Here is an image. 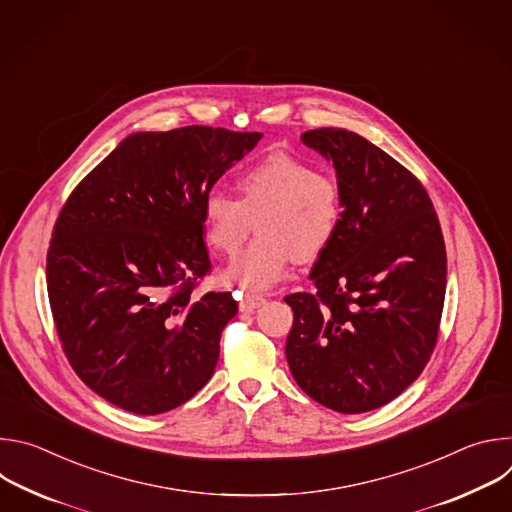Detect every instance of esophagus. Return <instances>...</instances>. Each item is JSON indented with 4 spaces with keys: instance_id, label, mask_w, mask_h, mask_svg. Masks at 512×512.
Returning <instances> with one entry per match:
<instances>
[{
    "instance_id": "34e87169",
    "label": "esophagus",
    "mask_w": 512,
    "mask_h": 512,
    "mask_svg": "<svg viewBox=\"0 0 512 512\" xmlns=\"http://www.w3.org/2000/svg\"><path fill=\"white\" fill-rule=\"evenodd\" d=\"M261 304H265V298L263 296H253V294H247L241 302H239V308H241V312H247V314H251V312H255Z\"/></svg>"
}]
</instances>
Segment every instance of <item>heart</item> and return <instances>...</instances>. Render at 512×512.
<instances>
[{"instance_id":"heart-1","label":"heart","mask_w":512,"mask_h":512,"mask_svg":"<svg viewBox=\"0 0 512 512\" xmlns=\"http://www.w3.org/2000/svg\"><path fill=\"white\" fill-rule=\"evenodd\" d=\"M237 190L239 200L210 190L202 200V225L212 249L233 255L255 221L259 237L223 273L247 291L271 287L294 257L318 259L340 229V182L298 156L269 154L239 174Z\"/></svg>"}]
</instances>
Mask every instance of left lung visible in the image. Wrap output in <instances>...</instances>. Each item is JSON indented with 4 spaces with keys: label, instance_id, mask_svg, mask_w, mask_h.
<instances>
[{
    "label": "left lung",
    "instance_id": "left-lung-1",
    "mask_svg": "<svg viewBox=\"0 0 512 512\" xmlns=\"http://www.w3.org/2000/svg\"><path fill=\"white\" fill-rule=\"evenodd\" d=\"M336 170L342 221L291 294L285 358L296 383L338 413L373 411L425 369L446 298V245L421 182L369 139L338 127L302 135Z\"/></svg>",
    "mask_w": 512,
    "mask_h": 512
}]
</instances>
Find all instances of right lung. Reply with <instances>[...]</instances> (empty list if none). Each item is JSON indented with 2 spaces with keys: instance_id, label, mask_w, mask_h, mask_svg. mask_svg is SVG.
<instances>
[{
  "instance_id": "right-lung-1",
  "label": "right lung",
  "mask_w": 512,
  "mask_h": 512,
  "mask_svg": "<svg viewBox=\"0 0 512 512\" xmlns=\"http://www.w3.org/2000/svg\"><path fill=\"white\" fill-rule=\"evenodd\" d=\"M261 137L131 133L62 206L46 257L52 318L70 367L109 403L158 415L212 377L237 302L192 296L210 271L202 200Z\"/></svg>"
}]
</instances>
